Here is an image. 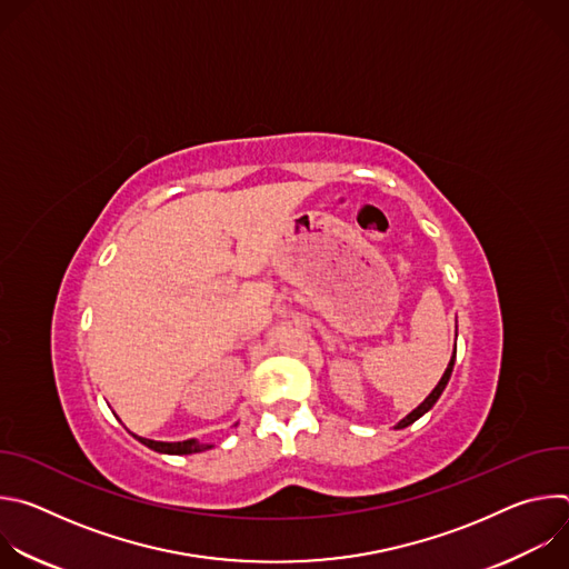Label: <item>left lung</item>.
<instances>
[{
	"instance_id": "left-lung-1",
	"label": "left lung",
	"mask_w": 569,
	"mask_h": 569,
	"mask_svg": "<svg viewBox=\"0 0 569 569\" xmlns=\"http://www.w3.org/2000/svg\"><path fill=\"white\" fill-rule=\"evenodd\" d=\"M455 358H457V345H455V349H452V358H450V362H448V367H446V371H443V376H441V380L437 382V387L430 391V396L419 405L417 410H412L408 417H405L402 421H398L393 428L396 430H402V428H408V426H412L417 419H421L426 412H430L432 408H435V402L439 400V396L443 393V389H446V385H448V380H450V376H452V367H455Z\"/></svg>"
}]
</instances>
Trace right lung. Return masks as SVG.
Segmentation results:
<instances>
[{
	"instance_id": "obj_1",
	"label": "right lung",
	"mask_w": 569,
	"mask_h": 569,
	"mask_svg": "<svg viewBox=\"0 0 569 569\" xmlns=\"http://www.w3.org/2000/svg\"><path fill=\"white\" fill-rule=\"evenodd\" d=\"M139 443H143L146 448L154 450V452H164V455H196V452H204L209 448H213V443H200L198 439H187V441H176V443H169V441H152V439H146V437H137L132 435Z\"/></svg>"
}]
</instances>
